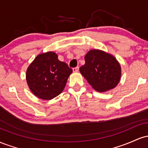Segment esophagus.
Wrapping results in <instances>:
<instances>
[{
  "mask_svg": "<svg viewBox=\"0 0 148 148\" xmlns=\"http://www.w3.org/2000/svg\"><path fill=\"white\" fill-rule=\"evenodd\" d=\"M79 67H74V68H73L72 70H73V72H74L76 73V72H79Z\"/></svg>",
  "mask_w": 148,
  "mask_h": 148,
  "instance_id": "esophagus-1",
  "label": "esophagus"
}]
</instances>
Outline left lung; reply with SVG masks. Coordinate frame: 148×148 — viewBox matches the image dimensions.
I'll return each instance as SVG.
<instances>
[{"label":"left lung","instance_id":"left-lung-1","mask_svg":"<svg viewBox=\"0 0 148 148\" xmlns=\"http://www.w3.org/2000/svg\"><path fill=\"white\" fill-rule=\"evenodd\" d=\"M85 62L80 72L93 89L103 92L118 86L121 79V66L112 54L92 49L85 56Z\"/></svg>","mask_w":148,"mask_h":148}]
</instances>
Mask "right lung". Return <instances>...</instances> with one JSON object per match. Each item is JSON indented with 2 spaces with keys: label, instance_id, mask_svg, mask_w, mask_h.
<instances>
[{
  "label": "right lung",
  "instance_id": "obj_1",
  "mask_svg": "<svg viewBox=\"0 0 148 148\" xmlns=\"http://www.w3.org/2000/svg\"><path fill=\"white\" fill-rule=\"evenodd\" d=\"M72 69L58 59L53 51L37 55L25 74L30 91L40 99L50 100L63 91Z\"/></svg>",
  "mask_w": 148,
  "mask_h": 148
}]
</instances>
